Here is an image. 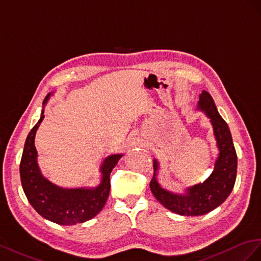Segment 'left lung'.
I'll return each mask as SVG.
<instances>
[{
    "label": "left lung",
    "instance_id": "8db88e82",
    "mask_svg": "<svg viewBox=\"0 0 261 261\" xmlns=\"http://www.w3.org/2000/svg\"><path fill=\"white\" fill-rule=\"evenodd\" d=\"M197 109L203 111L210 119L217 141L219 154L213 172L203 182L190 186L184 193H176L164 189L160 185L156 178L160 164L154 159V175L150 182L152 193L159 202L169 211L187 217L203 215L224 202L234 188L237 173V155L232 135L227 123L220 116L211 95L206 91L200 94Z\"/></svg>",
    "mask_w": 261,
    "mask_h": 261
}]
</instances>
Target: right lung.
Listing matches in <instances>:
<instances>
[{
    "label": "right lung",
    "mask_w": 261,
    "mask_h": 261,
    "mask_svg": "<svg viewBox=\"0 0 261 261\" xmlns=\"http://www.w3.org/2000/svg\"><path fill=\"white\" fill-rule=\"evenodd\" d=\"M50 94L43 100L46 106ZM41 111L39 121L28 133L23 155H21L19 174L23 190L28 202L43 219L59 225H74L84 223L97 215L105 205L110 191V173L123 154H111L103 160L99 172L100 182L96 187L63 188L44 177L39 168L35 146V137L44 118Z\"/></svg>",
    "instance_id": "add662e5"
}]
</instances>
